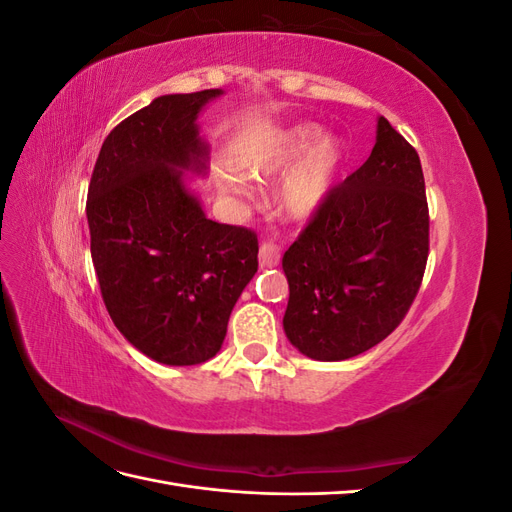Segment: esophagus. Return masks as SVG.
Listing matches in <instances>:
<instances>
[{"label":"esophagus","mask_w":512,"mask_h":512,"mask_svg":"<svg viewBox=\"0 0 512 512\" xmlns=\"http://www.w3.org/2000/svg\"><path fill=\"white\" fill-rule=\"evenodd\" d=\"M280 256H282L280 247H277L273 241H265V243L260 245V250H258V262H260L262 269L275 267L277 262H280Z\"/></svg>","instance_id":"esophagus-1"}]
</instances>
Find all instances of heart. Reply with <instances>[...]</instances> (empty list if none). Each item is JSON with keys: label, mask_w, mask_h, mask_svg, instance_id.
Segmentation results:
<instances>
[{"label": "heart", "mask_w": 512, "mask_h": 512, "mask_svg": "<svg viewBox=\"0 0 512 512\" xmlns=\"http://www.w3.org/2000/svg\"><path fill=\"white\" fill-rule=\"evenodd\" d=\"M344 149L337 138H322V128L299 123L265 138L247 158V175L267 181L284 175L297 161V168L286 177L280 190V205L294 220L314 215L329 196Z\"/></svg>", "instance_id": "b5f03b06"}]
</instances>
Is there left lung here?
Returning <instances> with one entry per match:
<instances>
[{
  "mask_svg": "<svg viewBox=\"0 0 512 512\" xmlns=\"http://www.w3.org/2000/svg\"><path fill=\"white\" fill-rule=\"evenodd\" d=\"M427 254L421 160L378 117L367 162L329 192L282 258L290 344L314 361H346L374 348L408 314Z\"/></svg>",
  "mask_w": 512,
  "mask_h": 512,
  "instance_id": "obj_1",
  "label": "left lung"
}]
</instances>
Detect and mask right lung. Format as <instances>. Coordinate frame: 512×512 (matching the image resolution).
I'll use <instances>...</instances> for the list:
<instances>
[{
	"mask_svg": "<svg viewBox=\"0 0 512 512\" xmlns=\"http://www.w3.org/2000/svg\"><path fill=\"white\" fill-rule=\"evenodd\" d=\"M222 89L153 100L111 130L87 192L91 260L119 333L164 365L218 354L232 307L258 271L254 230L207 220L185 188L205 173L198 113Z\"/></svg>",
	"mask_w": 512,
	"mask_h": 512,
	"instance_id": "right-lung-1",
	"label": "right lung"
}]
</instances>
